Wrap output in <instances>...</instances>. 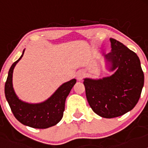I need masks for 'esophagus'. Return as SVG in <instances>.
I'll return each mask as SVG.
<instances>
[{
    "label": "esophagus",
    "mask_w": 148,
    "mask_h": 148,
    "mask_svg": "<svg viewBox=\"0 0 148 148\" xmlns=\"http://www.w3.org/2000/svg\"><path fill=\"white\" fill-rule=\"evenodd\" d=\"M85 76V74H84V72L80 70V71L77 72L76 73V78L78 81H82L84 78Z\"/></svg>",
    "instance_id": "34e87169"
}]
</instances>
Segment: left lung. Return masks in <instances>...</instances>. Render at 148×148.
Segmentation results:
<instances>
[{
    "label": "left lung",
    "instance_id": "1",
    "mask_svg": "<svg viewBox=\"0 0 148 148\" xmlns=\"http://www.w3.org/2000/svg\"><path fill=\"white\" fill-rule=\"evenodd\" d=\"M111 52L105 58L111 63L113 75L99 80L85 78L86 96L90 108L103 118L122 116L131 110L140 98L144 73L133 51L114 38H110Z\"/></svg>",
    "mask_w": 148,
    "mask_h": 148
}]
</instances>
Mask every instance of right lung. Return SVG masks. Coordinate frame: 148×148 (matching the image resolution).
I'll return each instance as SVG.
<instances>
[{"label":"right lung","mask_w":148,"mask_h":148,"mask_svg":"<svg viewBox=\"0 0 148 148\" xmlns=\"http://www.w3.org/2000/svg\"><path fill=\"white\" fill-rule=\"evenodd\" d=\"M12 64L5 83V96L15 118L21 124L38 129H45L54 126L61 120L64 115L65 101L76 82L72 79L61 86L49 99L40 104H31L18 99L12 87L13 69L23 57Z\"/></svg>","instance_id":"obj_1"}]
</instances>
